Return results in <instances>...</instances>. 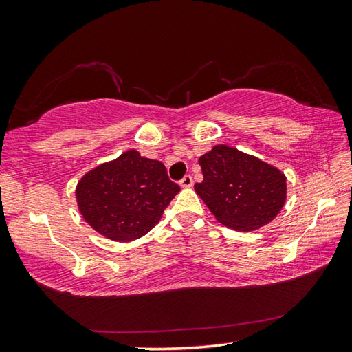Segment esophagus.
<instances>
[{"label": "esophagus", "instance_id": "1", "mask_svg": "<svg viewBox=\"0 0 352 352\" xmlns=\"http://www.w3.org/2000/svg\"><path fill=\"white\" fill-rule=\"evenodd\" d=\"M180 184H182V188H192L193 178L190 175H186V177H183V180L180 182Z\"/></svg>", "mask_w": 352, "mask_h": 352}]
</instances>
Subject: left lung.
Here are the masks:
<instances>
[{
	"instance_id": "left-lung-1",
	"label": "left lung",
	"mask_w": 352,
	"mask_h": 352,
	"mask_svg": "<svg viewBox=\"0 0 352 352\" xmlns=\"http://www.w3.org/2000/svg\"><path fill=\"white\" fill-rule=\"evenodd\" d=\"M204 180L195 192L222 226L252 231L271 222L286 203V175L236 148L216 145L199 157Z\"/></svg>"
}]
</instances>
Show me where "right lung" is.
Listing matches in <instances>:
<instances>
[{"mask_svg":"<svg viewBox=\"0 0 352 352\" xmlns=\"http://www.w3.org/2000/svg\"><path fill=\"white\" fill-rule=\"evenodd\" d=\"M180 186L170 182L159 160L130 149L81 177L76 198L83 219L96 233L131 242L159 223Z\"/></svg>","mask_w":352,"mask_h":352,"instance_id":"add662e5","label":"right lung"}]
</instances>
